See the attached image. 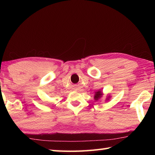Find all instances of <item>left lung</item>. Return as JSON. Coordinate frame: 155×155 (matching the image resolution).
<instances>
[{"mask_svg":"<svg viewBox=\"0 0 155 155\" xmlns=\"http://www.w3.org/2000/svg\"><path fill=\"white\" fill-rule=\"evenodd\" d=\"M102 95H103V93H102V92L100 91H97V92H96V93H95L94 98L96 101H97V100L99 99V98L102 97ZM108 98H109V97H108Z\"/></svg>","mask_w":155,"mask_h":155,"instance_id":"obj_1","label":"left lung"}]
</instances>
